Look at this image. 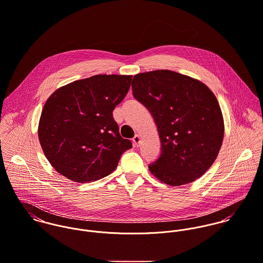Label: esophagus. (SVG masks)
I'll list each match as a JSON object with an SVG mask.
<instances>
[{
  "mask_svg": "<svg viewBox=\"0 0 263 263\" xmlns=\"http://www.w3.org/2000/svg\"><path fill=\"white\" fill-rule=\"evenodd\" d=\"M133 143H134L135 146H139V144H140V136H139V135L136 134V135L133 137Z\"/></svg>",
  "mask_w": 263,
  "mask_h": 263,
  "instance_id": "34e87169",
  "label": "esophagus"
}]
</instances>
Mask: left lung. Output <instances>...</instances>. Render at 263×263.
<instances>
[{
    "instance_id": "8db88e82",
    "label": "left lung",
    "mask_w": 263,
    "mask_h": 263,
    "mask_svg": "<svg viewBox=\"0 0 263 263\" xmlns=\"http://www.w3.org/2000/svg\"><path fill=\"white\" fill-rule=\"evenodd\" d=\"M132 92L158 127L160 155L149 171L171 186L191 183L213 163L223 139L216 98L202 82L170 70L134 76Z\"/></svg>"
}]
</instances>
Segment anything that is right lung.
<instances>
[{
	"label": "right lung",
	"mask_w": 263,
	"mask_h": 263,
	"mask_svg": "<svg viewBox=\"0 0 263 263\" xmlns=\"http://www.w3.org/2000/svg\"><path fill=\"white\" fill-rule=\"evenodd\" d=\"M132 76L95 75L69 83L49 98L39 139L54 170L78 183L109 175L132 147L120 135L112 110L126 97Z\"/></svg>",
	"instance_id": "add662e5"
}]
</instances>
